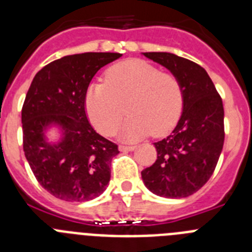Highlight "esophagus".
<instances>
[{
    "label": "esophagus",
    "mask_w": 252,
    "mask_h": 252,
    "mask_svg": "<svg viewBox=\"0 0 252 252\" xmlns=\"http://www.w3.org/2000/svg\"><path fill=\"white\" fill-rule=\"evenodd\" d=\"M120 150H121V151H132V150H135V146L121 145V146H120Z\"/></svg>",
    "instance_id": "1"
}]
</instances>
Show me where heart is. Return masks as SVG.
<instances>
[{
    "label": "heart",
    "mask_w": 252,
    "mask_h": 252,
    "mask_svg": "<svg viewBox=\"0 0 252 252\" xmlns=\"http://www.w3.org/2000/svg\"><path fill=\"white\" fill-rule=\"evenodd\" d=\"M126 110L130 112L121 127L126 141L150 133L161 136L174 127L183 110L179 79L144 60H126L111 66L106 83H94L86 93L90 121L103 135H112Z\"/></svg>",
    "instance_id": "1"
}]
</instances>
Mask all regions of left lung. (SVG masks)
I'll list each match as a JSON object with an SVG mask.
<instances>
[{"instance_id":"8db88e82","label":"left lung","mask_w":252,"mask_h":252,"mask_svg":"<svg viewBox=\"0 0 252 252\" xmlns=\"http://www.w3.org/2000/svg\"><path fill=\"white\" fill-rule=\"evenodd\" d=\"M179 79L183 111L168 137L154 142L158 158L141 171L154 194L165 198L192 195L215 171L224 141L223 104L208 73L197 63L171 53H142Z\"/></svg>"}]
</instances>
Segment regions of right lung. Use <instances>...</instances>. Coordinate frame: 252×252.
<instances>
[{
  "mask_svg": "<svg viewBox=\"0 0 252 252\" xmlns=\"http://www.w3.org/2000/svg\"><path fill=\"white\" fill-rule=\"evenodd\" d=\"M120 53H82L49 63L36 73L21 111L24 151L40 186L66 202L99 197L111 179L117 145L94 131L84 110L86 93L102 66ZM55 129L58 137L48 139Z\"/></svg>",
  "mask_w": 252,
  "mask_h": 252,
  "instance_id": "right-lung-1",
  "label": "right lung"
}]
</instances>
